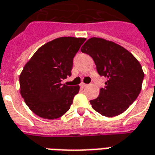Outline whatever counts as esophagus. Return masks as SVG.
I'll use <instances>...</instances> for the list:
<instances>
[{
  "mask_svg": "<svg viewBox=\"0 0 155 155\" xmlns=\"http://www.w3.org/2000/svg\"><path fill=\"white\" fill-rule=\"evenodd\" d=\"M81 86L82 87V88H85V87H87L88 86V85H86V84H84V83H82L81 85Z\"/></svg>",
  "mask_w": 155,
  "mask_h": 155,
  "instance_id": "1",
  "label": "esophagus"
}]
</instances>
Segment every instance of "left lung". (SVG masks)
<instances>
[{"instance_id": "obj_1", "label": "left lung", "mask_w": 155, "mask_h": 155, "mask_svg": "<svg viewBox=\"0 0 155 155\" xmlns=\"http://www.w3.org/2000/svg\"><path fill=\"white\" fill-rule=\"evenodd\" d=\"M81 52L92 58L101 76L107 78L97 98L90 101L93 109L107 117L123 113L141 91L144 74L140 63L126 48L100 38L87 40Z\"/></svg>"}]
</instances>
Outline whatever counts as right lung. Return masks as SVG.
I'll return each instance as SVG.
<instances>
[{"instance_id":"right-lung-1","label":"right lung","mask_w":155,"mask_h":155,"mask_svg":"<svg viewBox=\"0 0 155 155\" xmlns=\"http://www.w3.org/2000/svg\"><path fill=\"white\" fill-rule=\"evenodd\" d=\"M85 38L62 37L40 47L25 64L19 78L20 92L31 111L56 119L69 111L80 86L61 81L71 75L73 59Z\"/></svg>"}]
</instances>
